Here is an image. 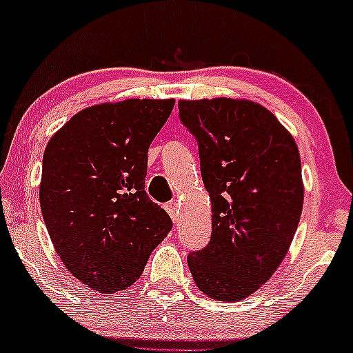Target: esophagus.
<instances>
[{
    "mask_svg": "<svg viewBox=\"0 0 353 353\" xmlns=\"http://www.w3.org/2000/svg\"><path fill=\"white\" fill-rule=\"evenodd\" d=\"M165 209H166V212L172 216V219L175 221V223H178V216H180V203H178L176 201H172V202L166 203Z\"/></svg>",
    "mask_w": 353,
    "mask_h": 353,
    "instance_id": "1",
    "label": "esophagus"
}]
</instances>
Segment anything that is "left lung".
Masks as SVG:
<instances>
[{"mask_svg":"<svg viewBox=\"0 0 353 353\" xmlns=\"http://www.w3.org/2000/svg\"><path fill=\"white\" fill-rule=\"evenodd\" d=\"M181 122L197 137L212 236L188 255L195 284L216 301H243L282 263L304 202L292 134L246 98L180 100Z\"/></svg>","mask_w":353,"mask_h":353,"instance_id":"left-lung-1","label":"left lung"}]
</instances>
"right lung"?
Wrapping results in <instances>:
<instances>
[{
  "label": "right lung",
  "instance_id": "obj_1",
  "mask_svg": "<svg viewBox=\"0 0 353 353\" xmlns=\"http://www.w3.org/2000/svg\"><path fill=\"white\" fill-rule=\"evenodd\" d=\"M175 98H129L83 108L43 151L41 209L54 250L101 294L130 287L172 219L148 197V150Z\"/></svg>",
  "mask_w": 353,
  "mask_h": 353
}]
</instances>
